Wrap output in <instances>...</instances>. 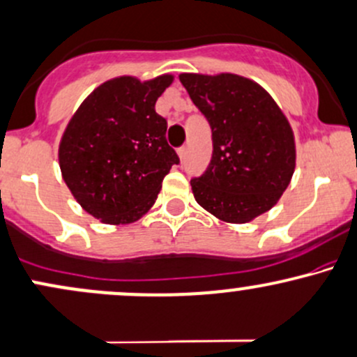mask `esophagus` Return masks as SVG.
Returning a JSON list of instances; mask_svg holds the SVG:
<instances>
[{
    "label": "esophagus",
    "instance_id": "esophagus-1",
    "mask_svg": "<svg viewBox=\"0 0 357 357\" xmlns=\"http://www.w3.org/2000/svg\"><path fill=\"white\" fill-rule=\"evenodd\" d=\"M186 154H188V149L186 147H179L178 149V155H179V159H181V162L186 159Z\"/></svg>",
    "mask_w": 357,
    "mask_h": 357
}]
</instances>
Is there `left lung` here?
I'll return each mask as SVG.
<instances>
[{
    "label": "left lung",
    "instance_id": "8db88e82",
    "mask_svg": "<svg viewBox=\"0 0 357 357\" xmlns=\"http://www.w3.org/2000/svg\"><path fill=\"white\" fill-rule=\"evenodd\" d=\"M197 108L208 120L211 160L191 190L199 206L227 223H248L271 210L295 172L291 125L262 86L232 73H183Z\"/></svg>",
    "mask_w": 357,
    "mask_h": 357
}]
</instances>
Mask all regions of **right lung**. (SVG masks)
Wrapping results in <instances>:
<instances>
[{
  "label": "right lung",
  "instance_id": "add662e5",
  "mask_svg": "<svg viewBox=\"0 0 357 357\" xmlns=\"http://www.w3.org/2000/svg\"><path fill=\"white\" fill-rule=\"evenodd\" d=\"M174 76L105 81L69 120L61 144L62 179L89 215L109 225L139 220L155 203L164 176L178 164L155 101Z\"/></svg>",
  "mask_w": 357,
  "mask_h": 357
}]
</instances>
